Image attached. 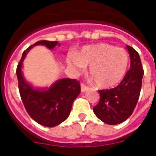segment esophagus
Listing matches in <instances>:
<instances>
[{
    "label": "esophagus",
    "mask_w": 156,
    "mask_h": 156,
    "mask_svg": "<svg viewBox=\"0 0 156 156\" xmlns=\"http://www.w3.org/2000/svg\"><path fill=\"white\" fill-rule=\"evenodd\" d=\"M88 89V88L86 86L85 84H83V83H81V92L82 93H84V92H86L87 90Z\"/></svg>",
    "instance_id": "obj_1"
}]
</instances>
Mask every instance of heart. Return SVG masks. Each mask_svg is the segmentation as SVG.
<instances>
[{"mask_svg":"<svg viewBox=\"0 0 156 156\" xmlns=\"http://www.w3.org/2000/svg\"><path fill=\"white\" fill-rule=\"evenodd\" d=\"M67 63L75 74H81L89 66V74L98 87L117 85L126 73L129 57L125 50L107 43L89 45L67 58Z\"/></svg>","mask_w":156,"mask_h":156,"instance_id":"obj_1","label":"heart"}]
</instances>
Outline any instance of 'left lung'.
Returning <instances> with one entry per match:
<instances>
[{
	"label": "left lung",
	"instance_id": "left-lung-1",
	"mask_svg": "<svg viewBox=\"0 0 156 156\" xmlns=\"http://www.w3.org/2000/svg\"><path fill=\"white\" fill-rule=\"evenodd\" d=\"M130 58V69L117 87L99 90L100 100L94 113L105 124L115 125L129 117L137 105L142 86L144 70L137 51L126 46Z\"/></svg>",
	"mask_w": 156,
	"mask_h": 156
}]
</instances>
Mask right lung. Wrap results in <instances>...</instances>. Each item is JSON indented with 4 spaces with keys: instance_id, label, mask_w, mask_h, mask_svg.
<instances>
[{
    "instance_id": "obj_1",
    "label": "right lung",
    "mask_w": 156,
    "mask_h": 156,
    "mask_svg": "<svg viewBox=\"0 0 156 156\" xmlns=\"http://www.w3.org/2000/svg\"><path fill=\"white\" fill-rule=\"evenodd\" d=\"M42 45L52 50L60 46L58 41H39L23 51L16 68L19 91L22 103L32 119L46 127H54L65 121L70 115L74 99L80 94V84L76 79H58L48 88H36L27 81L22 73L23 61L35 46Z\"/></svg>"
}]
</instances>
